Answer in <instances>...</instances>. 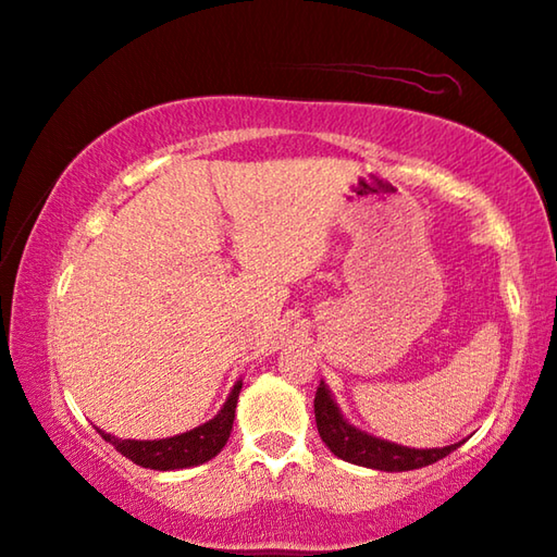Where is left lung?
Segmentation results:
<instances>
[{
  "label": "left lung",
  "mask_w": 557,
  "mask_h": 557,
  "mask_svg": "<svg viewBox=\"0 0 557 557\" xmlns=\"http://www.w3.org/2000/svg\"><path fill=\"white\" fill-rule=\"evenodd\" d=\"M315 425L321 433V441L331 448L333 456L344 458L348 463L364 466L374 471H412L430 466L461 446V443H450L446 448H410L399 446V443L376 438L351 425L341 412V407L333 399L329 384L321 382L315 389Z\"/></svg>",
  "instance_id": "left-lung-1"
}]
</instances>
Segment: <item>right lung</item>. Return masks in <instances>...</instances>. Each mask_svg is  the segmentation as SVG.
Here are the masks:
<instances>
[{
    "mask_svg": "<svg viewBox=\"0 0 557 557\" xmlns=\"http://www.w3.org/2000/svg\"><path fill=\"white\" fill-rule=\"evenodd\" d=\"M242 392V380H236L234 389L228 392L226 403L221 410L213 414L203 425L185 430L181 435H170V438L160 441H129V438H116V435L103 433L99 430L101 438L111 443L119 454L127 456L129 461H135L143 469L154 471H177V469H190V466H201L211 461L213 456L221 454V448L226 446L228 435H232L234 425V412H236V399Z\"/></svg>",
    "mask_w": 557,
    "mask_h": 557,
    "instance_id": "1",
    "label": "right lung"
}]
</instances>
